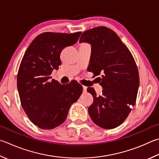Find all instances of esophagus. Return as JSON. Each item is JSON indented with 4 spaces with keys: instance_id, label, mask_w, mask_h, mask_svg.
<instances>
[{
    "instance_id": "1",
    "label": "esophagus",
    "mask_w": 159,
    "mask_h": 159,
    "mask_svg": "<svg viewBox=\"0 0 159 159\" xmlns=\"http://www.w3.org/2000/svg\"><path fill=\"white\" fill-rule=\"evenodd\" d=\"M83 92H86V91H87V87H85V86H83Z\"/></svg>"
}]
</instances>
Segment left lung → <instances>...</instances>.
Instances as JSON below:
<instances>
[{
    "instance_id": "left-lung-1",
    "label": "left lung",
    "mask_w": 159,
    "mask_h": 159,
    "mask_svg": "<svg viewBox=\"0 0 159 159\" xmlns=\"http://www.w3.org/2000/svg\"><path fill=\"white\" fill-rule=\"evenodd\" d=\"M79 42L91 45L89 70L96 76L102 74V96H97L92 88L87 89L94 98L89 116L100 127L114 129L126 120L136 101L140 80L134 57L117 34L106 27L85 31Z\"/></svg>"
}]
</instances>
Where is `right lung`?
<instances>
[{
    "instance_id": "obj_1",
    "label": "right lung",
    "mask_w": 159,
    "mask_h": 159,
    "mask_svg": "<svg viewBox=\"0 0 159 159\" xmlns=\"http://www.w3.org/2000/svg\"><path fill=\"white\" fill-rule=\"evenodd\" d=\"M80 34L43 33L31 42L23 57L17 74L20 101L31 122L40 129L62 125L82 94V85L76 81L61 85L51 76L61 65L63 48L76 44Z\"/></svg>"
}]
</instances>
